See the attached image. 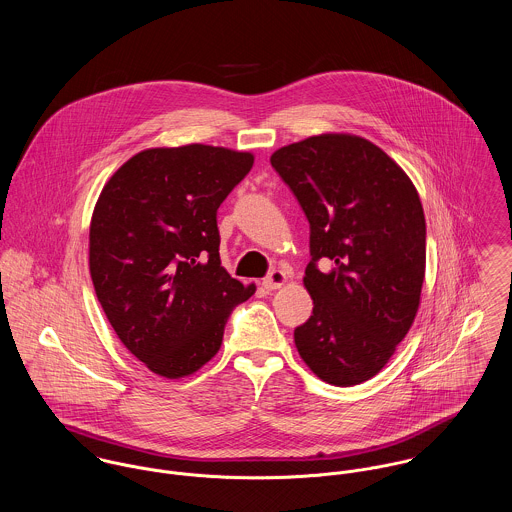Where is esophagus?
Returning <instances> with one entry per match:
<instances>
[{"label":"esophagus","instance_id":"esophagus-1","mask_svg":"<svg viewBox=\"0 0 512 512\" xmlns=\"http://www.w3.org/2000/svg\"><path fill=\"white\" fill-rule=\"evenodd\" d=\"M286 280H288L286 272H282V270H272V272L262 280V288L268 290V292H272V290L282 288V286L286 284Z\"/></svg>","mask_w":512,"mask_h":512}]
</instances>
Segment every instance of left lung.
<instances>
[{
	"mask_svg": "<svg viewBox=\"0 0 512 512\" xmlns=\"http://www.w3.org/2000/svg\"><path fill=\"white\" fill-rule=\"evenodd\" d=\"M270 161L309 220L303 284L313 313L295 327V347L321 380L361 384L394 355L420 305L426 219L418 191L357 136H313ZM319 259L332 268L319 271Z\"/></svg>",
	"mask_w": 512,
	"mask_h": 512,
	"instance_id": "8db88e82",
	"label": "left lung"
}]
</instances>
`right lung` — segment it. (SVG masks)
Wrapping results in <instances>:
<instances>
[{"label":"right lung","instance_id":"right-lung-1","mask_svg":"<svg viewBox=\"0 0 512 512\" xmlns=\"http://www.w3.org/2000/svg\"><path fill=\"white\" fill-rule=\"evenodd\" d=\"M254 155L191 144L128 159L104 185L90 222V276L126 349L165 378L219 353L232 309L254 286L220 266L217 211Z\"/></svg>","mask_w":512,"mask_h":512}]
</instances>
